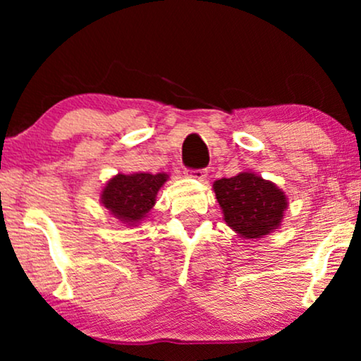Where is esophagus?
Listing matches in <instances>:
<instances>
[{"mask_svg": "<svg viewBox=\"0 0 361 361\" xmlns=\"http://www.w3.org/2000/svg\"><path fill=\"white\" fill-rule=\"evenodd\" d=\"M207 176H209V172H207V169H194V171H190V177H194V179L205 180Z\"/></svg>", "mask_w": 361, "mask_h": 361, "instance_id": "obj_1", "label": "esophagus"}]
</instances>
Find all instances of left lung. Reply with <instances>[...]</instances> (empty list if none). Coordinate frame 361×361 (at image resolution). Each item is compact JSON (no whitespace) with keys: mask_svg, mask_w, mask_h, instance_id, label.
<instances>
[{"mask_svg":"<svg viewBox=\"0 0 361 361\" xmlns=\"http://www.w3.org/2000/svg\"><path fill=\"white\" fill-rule=\"evenodd\" d=\"M214 190L226 225L245 238H261L273 231L288 207L283 190L251 172L215 180Z\"/></svg>","mask_w":361,"mask_h":361,"instance_id":"8db88e82","label":"left lung"}]
</instances>
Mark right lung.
<instances>
[{
    "instance_id": "obj_1",
    "label": "right lung",
    "mask_w": 361,
    "mask_h": 361,
    "mask_svg": "<svg viewBox=\"0 0 361 361\" xmlns=\"http://www.w3.org/2000/svg\"><path fill=\"white\" fill-rule=\"evenodd\" d=\"M166 180L167 174H118L103 189L102 204L118 220L136 224L156 204L157 190Z\"/></svg>"
}]
</instances>
